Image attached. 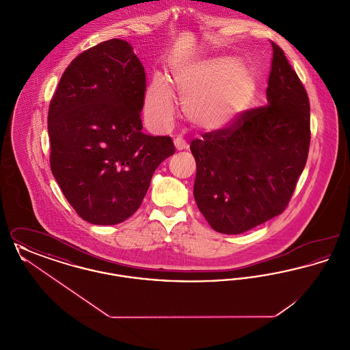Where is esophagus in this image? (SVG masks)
I'll return each mask as SVG.
<instances>
[{
    "mask_svg": "<svg viewBox=\"0 0 350 350\" xmlns=\"http://www.w3.org/2000/svg\"><path fill=\"white\" fill-rule=\"evenodd\" d=\"M174 146H176V148L178 150H186L189 147L187 143L183 140V137H176L174 139Z\"/></svg>",
    "mask_w": 350,
    "mask_h": 350,
    "instance_id": "1",
    "label": "esophagus"
}]
</instances>
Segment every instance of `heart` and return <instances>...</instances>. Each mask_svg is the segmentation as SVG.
<instances>
[{"mask_svg":"<svg viewBox=\"0 0 350 350\" xmlns=\"http://www.w3.org/2000/svg\"><path fill=\"white\" fill-rule=\"evenodd\" d=\"M172 81L183 98L186 117L204 131L231 126L256 92L253 70L231 57H215L178 68L173 72ZM144 114L157 127H167L173 120V94L160 77L153 79L147 89Z\"/></svg>","mask_w":350,"mask_h":350,"instance_id":"obj_1","label":"heart"}]
</instances>
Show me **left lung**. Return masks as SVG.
<instances>
[{
  "instance_id": "left-lung-1",
  "label": "left lung",
  "mask_w": 350,
  "mask_h": 350,
  "mask_svg": "<svg viewBox=\"0 0 350 350\" xmlns=\"http://www.w3.org/2000/svg\"><path fill=\"white\" fill-rule=\"evenodd\" d=\"M267 105L194 139V198L217 232L239 234L282 214L310 150V100L284 52L271 42Z\"/></svg>"
}]
</instances>
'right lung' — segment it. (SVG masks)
Segmentation results:
<instances>
[{
  "instance_id": "right-lung-1",
  "label": "right lung",
  "mask_w": 350,
  "mask_h": 350,
  "mask_svg": "<svg viewBox=\"0 0 350 350\" xmlns=\"http://www.w3.org/2000/svg\"><path fill=\"white\" fill-rule=\"evenodd\" d=\"M146 88L133 47L110 39L72 60L51 100V170L69 204L92 224L131 217L156 167L176 152L169 136L142 131Z\"/></svg>"
}]
</instances>
